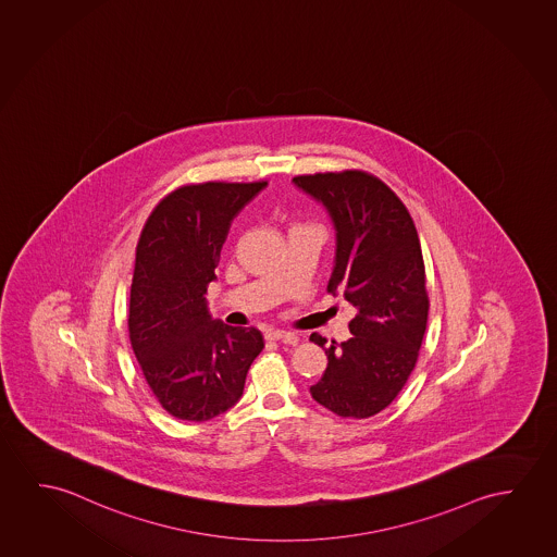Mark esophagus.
<instances>
[{"instance_id": "esophagus-1", "label": "esophagus", "mask_w": 557, "mask_h": 557, "mask_svg": "<svg viewBox=\"0 0 557 557\" xmlns=\"http://www.w3.org/2000/svg\"><path fill=\"white\" fill-rule=\"evenodd\" d=\"M265 339H270V342L293 343V345L299 342L297 335L292 334V332H285V330H268L265 332Z\"/></svg>"}]
</instances>
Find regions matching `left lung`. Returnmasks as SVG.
Here are the masks:
<instances>
[{
	"instance_id": "1",
	"label": "left lung",
	"mask_w": 557,
	"mask_h": 557,
	"mask_svg": "<svg viewBox=\"0 0 557 557\" xmlns=\"http://www.w3.org/2000/svg\"><path fill=\"white\" fill-rule=\"evenodd\" d=\"M335 227L334 272L327 293L357 314L347 342L325 345L327 367L310 385L314 401L343 419H369L401 392L419 359L429 322V293L419 233L409 210L384 181L359 170L297 175Z\"/></svg>"
}]
</instances>
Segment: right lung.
Listing matches in <instances>:
<instances>
[{
  "label": "right lung",
  "instance_id": "add662e5",
  "mask_svg": "<svg viewBox=\"0 0 557 557\" xmlns=\"http://www.w3.org/2000/svg\"><path fill=\"white\" fill-rule=\"evenodd\" d=\"M265 185L208 181L175 188L140 233L128 339L152 394L175 419L202 422L232 409L264 349L257 327L210 317L205 295L233 218Z\"/></svg>",
  "mask_w": 557,
  "mask_h": 557
}]
</instances>
